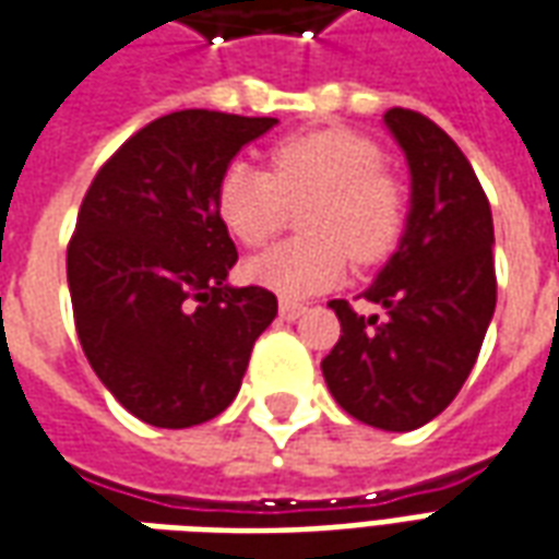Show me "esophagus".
<instances>
[{
    "mask_svg": "<svg viewBox=\"0 0 559 559\" xmlns=\"http://www.w3.org/2000/svg\"><path fill=\"white\" fill-rule=\"evenodd\" d=\"M278 314H281V320H287V323H293V320H299V317L305 314V305L287 302V299H284V302L278 305Z\"/></svg>",
    "mask_w": 559,
    "mask_h": 559,
    "instance_id": "esophagus-1",
    "label": "esophagus"
}]
</instances>
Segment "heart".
I'll use <instances>...</instances> for the list:
<instances>
[{
	"label": "heart",
	"instance_id": "b5f03b06",
	"mask_svg": "<svg viewBox=\"0 0 559 559\" xmlns=\"http://www.w3.org/2000/svg\"><path fill=\"white\" fill-rule=\"evenodd\" d=\"M305 203L308 239L275 245L245 266L248 278L287 302L332 290L350 254L359 263L389 257L407 224L404 185L383 170L377 143L353 131L281 140L269 152V173L236 160L215 188L221 224L245 248L266 245Z\"/></svg>",
	"mask_w": 559,
	"mask_h": 559
}]
</instances>
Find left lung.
Segmentation results:
<instances>
[{
  "instance_id": "8db88e82",
  "label": "left lung",
  "mask_w": 559,
  "mask_h": 559,
  "mask_svg": "<svg viewBox=\"0 0 559 559\" xmlns=\"http://www.w3.org/2000/svg\"><path fill=\"white\" fill-rule=\"evenodd\" d=\"M383 126L411 167V212L395 254L362 293L386 317L329 302L341 338L320 362L353 419L413 431L452 404L476 365L497 305L488 197L455 140L428 116L392 107Z\"/></svg>"
}]
</instances>
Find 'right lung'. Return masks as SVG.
Returning a JSON list of instances; mask_svg holds the SVG:
<instances>
[{
  "mask_svg": "<svg viewBox=\"0 0 559 559\" xmlns=\"http://www.w3.org/2000/svg\"><path fill=\"white\" fill-rule=\"evenodd\" d=\"M272 116L179 110L122 143L83 197L68 290L92 371L155 428L215 419L254 341L278 314L263 287H233L239 260L215 188Z\"/></svg>",
  "mask_w": 559,
  "mask_h": 559,
  "instance_id": "1",
  "label": "right lung"
}]
</instances>
